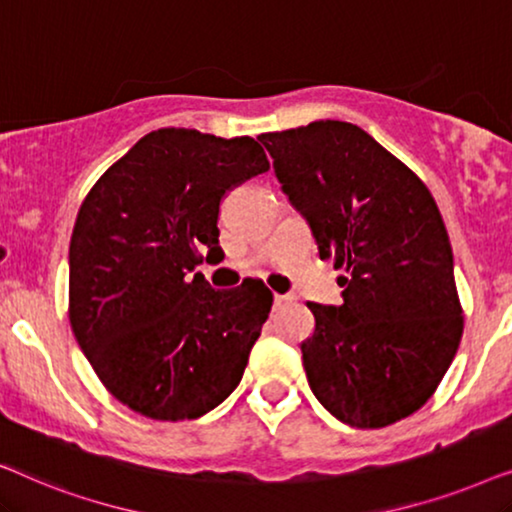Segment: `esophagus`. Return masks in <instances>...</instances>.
<instances>
[{"mask_svg":"<svg viewBox=\"0 0 512 512\" xmlns=\"http://www.w3.org/2000/svg\"><path fill=\"white\" fill-rule=\"evenodd\" d=\"M291 296H279V293H275V307H284V305H289L291 303Z\"/></svg>","mask_w":512,"mask_h":512,"instance_id":"1","label":"esophagus"}]
</instances>
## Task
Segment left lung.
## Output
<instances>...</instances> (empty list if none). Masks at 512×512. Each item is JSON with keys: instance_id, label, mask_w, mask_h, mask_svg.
I'll list each match as a JSON object with an SVG mask.
<instances>
[{"instance_id": "obj_1", "label": "left lung", "mask_w": 512, "mask_h": 512, "mask_svg": "<svg viewBox=\"0 0 512 512\" xmlns=\"http://www.w3.org/2000/svg\"><path fill=\"white\" fill-rule=\"evenodd\" d=\"M284 193L333 258L345 303H307L303 366L317 401L356 429H380L433 396L464 333L452 247L422 179L345 121L258 135Z\"/></svg>"}]
</instances>
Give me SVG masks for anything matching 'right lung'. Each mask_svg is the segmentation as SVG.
<instances>
[{"label":"right lung","mask_w":512,"mask_h":512,"mask_svg":"<svg viewBox=\"0 0 512 512\" xmlns=\"http://www.w3.org/2000/svg\"><path fill=\"white\" fill-rule=\"evenodd\" d=\"M270 170L254 137L186 128L144 135L76 214L69 324L95 375L160 422L205 415L240 384L272 307L263 282L214 291L200 249L219 254L228 191Z\"/></svg>","instance_id":"add662e5"}]
</instances>
